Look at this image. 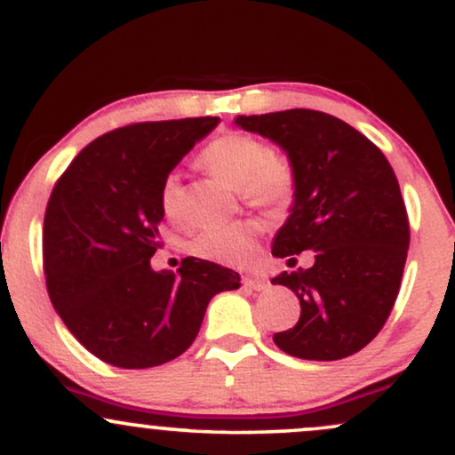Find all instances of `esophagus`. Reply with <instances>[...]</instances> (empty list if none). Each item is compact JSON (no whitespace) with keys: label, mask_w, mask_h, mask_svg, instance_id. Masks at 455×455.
Segmentation results:
<instances>
[{"label":"esophagus","mask_w":455,"mask_h":455,"mask_svg":"<svg viewBox=\"0 0 455 455\" xmlns=\"http://www.w3.org/2000/svg\"><path fill=\"white\" fill-rule=\"evenodd\" d=\"M243 286H248V289H252V291H265L267 289V280L257 278V275H245Z\"/></svg>","instance_id":"obj_1"}]
</instances>
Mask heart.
<instances>
[{
  "instance_id": "heart-1",
  "label": "heart",
  "mask_w": 455,
  "mask_h": 455,
  "mask_svg": "<svg viewBox=\"0 0 455 455\" xmlns=\"http://www.w3.org/2000/svg\"><path fill=\"white\" fill-rule=\"evenodd\" d=\"M196 160L212 175L237 188V195L245 205L263 212H282L295 201L299 184L295 162L282 151L269 149L252 134H218L201 149ZM158 201L169 220H180L184 213V188L180 175L169 173L162 180ZM254 235L257 227L245 220L203 228L190 242V252L212 263L242 265L252 254Z\"/></svg>"
}]
</instances>
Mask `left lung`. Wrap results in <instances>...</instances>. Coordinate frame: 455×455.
Segmentation results:
<instances>
[{
  "label": "left lung",
  "mask_w": 455,
  "mask_h": 455,
  "mask_svg": "<svg viewBox=\"0 0 455 455\" xmlns=\"http://www.w3.org/2000/svg\"><path fill=\"white\" fill-rule=\"evenodd\" d=\"M235 122L275 140L299 177L271 254L291 263L315 250L312 267L274 278L301 306L297 325L274 333V342L315 362L362 351L391 315L409 252V216L389 160L359 130L312 108Z\"/></svg>",
  "instance_id": "8db88e82"
}]
</instances>
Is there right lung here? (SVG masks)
I'll return each mask as SVG.
<instances>
[{
  "label": "right lung",
  "instance_id": "obj_1",
  "mask_svg": "<svg viewBox=\"0 0 455 455\" xmlns=\"http://www.w3.org/2000/svg\"><path fill=\"white\" fill-rule=\"evenodd\" d=\"M218 117L140 122L92 140L55 181L43 228L46 291L83 347L115 368H154L195 342L207 304L239 274L188 257L154 271L162 180Z\"/></svg>",
  "mask_w": 455,
  "mask_h": 455
}]
</instances>
